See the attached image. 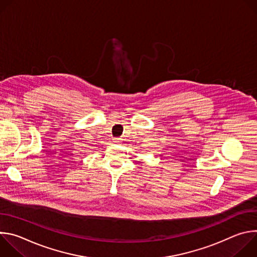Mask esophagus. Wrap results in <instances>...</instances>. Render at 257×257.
<instances>
[{"mask_svg":"<svg viewBox=\"0 0 257 257\" xmlns=\"http://www.w3.org/2000/svg\"><path fill=\"white\" fill-rule=\"evenodd\" d=\"M120 140H121V139H120V138H115V139H114V141H115V142H116V143H118V142H120Z\"/></svg>","mask_w":257,"mask_h":257,"instance_id":"obj_1","label":"esophagus"}]
</instances>
